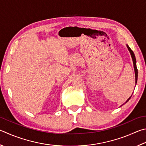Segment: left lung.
Here are the masks:
<instances>
[{
  "instance_id": "1",
  "label": "left lung",
  "mask_w": 146,
  "mask_h": 146,
  "mask_svg": "<svg viewBox=\"0 0 146 146\" xmlns=\"http://www.w3.org/2000/svg\"><path fill=\"white\" fill-rule=\"evenodd\" d=\"M127 46V48H128V50L129 51V52H130V54L131 55V57H132V60H133V66H134V70H135V83L137 84V78H138V70H137V65H136V59H135V54L132 51V50L129 47V46L128 45V44H126ZM131 96L127 100L126 102H125V103H126L127 102H128V101L129 100V99L131 98ZM123 104V105H124ZM121 105V106H122Z\"/></svg>"
}]
</instances>
